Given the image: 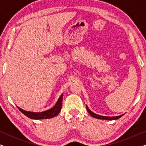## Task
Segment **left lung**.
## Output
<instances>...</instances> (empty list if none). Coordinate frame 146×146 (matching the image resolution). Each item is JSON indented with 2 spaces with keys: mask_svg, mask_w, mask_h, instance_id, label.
<instances>
[{
  "mask_svg": "<svg viewBox=\"0 0 146 146\" xmlns=\"http://www.w3.org/2000/svg\"><path fill=\"white\" fill-rule=\"evenodd\" d=\"M86 109H87V111H88L89 114L91 115V116H92L94 117H95V118H98V119H110V120H112V119H117L119 118V117L122 116L123 115H118V116H115V117H107V116H102V115H98V114H96V113H93L92 111H90L89 110L88 108L86 106Z\"/></svg>",
  "mask_w": 146,
  "mask_h": 146,
  "instance_id": "obj_1",
  "label": "left lung"
}]
</instances>
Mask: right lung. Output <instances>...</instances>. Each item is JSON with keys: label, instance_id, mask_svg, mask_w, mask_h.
I'll return each instance as SVG.
<instances>
[{"label": "right lung", "instance_id": "right-lung-1", "mask_svg": "<svg viewBox=\"0 0 146 146\" xmlns=\"http://www.w3.org/2000/svg\"><path fill=\"white\" fill-rule=\"evenodd\" d=\"M62 96L63 94L60 96L59 99L58 100L56 104L52 108L48 110L42 111L40 113H35V112H31V111H27L23 110V109L20 108L18 107V108L20 111H21L23 114H25L26 116L29 117V118L35 119H48L52 118V117L56 116L58 114L60 110L62 108Z\"/></svg>", "mask_w": 146, "mask_h": 146}]
</instances>
